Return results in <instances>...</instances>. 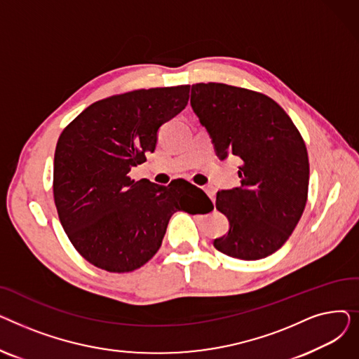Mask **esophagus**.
<instances>
[{
	"label": "esophagus",
	"mask_w": 359,
	"mask_h": 359,
	"mask_svg": "<svg viewBox=\"0 0 359 359\" xmlns=\"http://www.w3.org/2000/svg\"><path fill=\"white\" fill-rule=\"evenodd\" d=\"M203 191L206 192V195H208L211 199H212V202H215V189L212 186H206V187H203Z\"/></svg>",
	"instance_id": "1"
}]
</instances>
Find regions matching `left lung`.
Returning a JSON list of instances; mask_svg holds the SVG:
<instances>
[{
    "instance_id": "1",
    "label": "left lung",
    "mask_w": 359,
    "mask_h": 359,
    "mask_svg": "<svg viewBox=\"0 0 359 359\" xmlns=\"http://www.w3.org/2000/svg\"><path fill=\"white\" fill-rule=\"evenodd\" d=\"M191 106L219 160H241V186L217 194L229 233L214 240L224 255L257 260L284 246L304 212L310 165L298 129L262 93L221 83L192 86Z\"/></svg>"
}]
</instances>
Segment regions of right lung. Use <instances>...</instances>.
I'll use <instances>...</instances> for the list:
<instances>
[{
    "label": "right lung",
    "mask_w": 359,
    "mask_h": 359,
    "mask_svg": "<svg viewBox=\"0 0 359 359\" xmlns=\"http://www.w3.org/2000/svg\"><path fill=\"white\" fill-rule=\"evenodd\" d=\"M189 88L111 96L62 130L53 160L55 205L72 246L91 265L118 273L141 268L158 252L172 215L184 211L173 183L135 182L128 173L154 153L160 126L186 107Z\"/></svg>",
    "instance_id": "right-lung-1"
}]
</instances>
